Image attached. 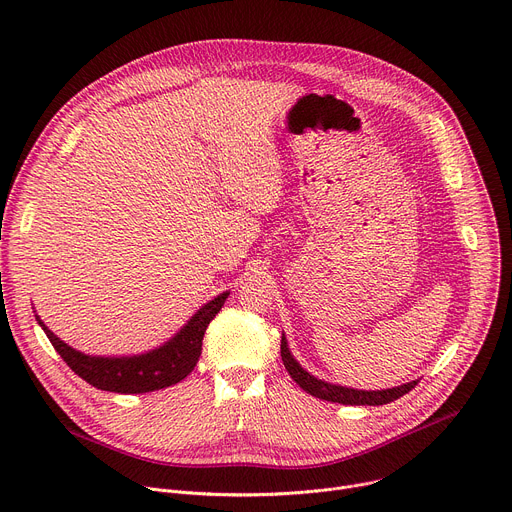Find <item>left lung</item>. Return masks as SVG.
I'll return each instance as SVG.
<instances>
[{
	"mask_svg": "<svg viewBox=\"0 0 512 512\" xmlns=\"http://www.w3.org/2000/svg\"><path fill=\"white\" fill-rule=\"evenodd\" d=\"M281 360L283 367L287 369L289 377L294 379L306 393L330 401V403H342V405H387L391 401H397L399 397L407 395L411 389H415L417 381L395 387V389H387V391H356V389H346V387H338V385H330L324 383L316 377H312L310 373H306L300 364L296 362V358L291 356L285 338H281Z\"/></svg>",
	"mask_w": 512,
	"mask_h": 512,
	"instance_id": "8db88e82",
	"label": "left lung"
}]
</instances>
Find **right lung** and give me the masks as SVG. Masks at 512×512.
Instances as JSON below:
<instances>
[{"label": "right lung", "mask_w": 512, "mask_h": 512, "mask_svg": "<svg viewBox=\"0 0 512 512\" xmlns=\"http://www.w3.org/2000/svg\"><path fill=\"white\" fill-rule=\"evenodd\" d=\"M227 298L229 291L202 306L168 344L139 356L101 358L83 354L66 346L44 326V322L36 320L62 360L89 385L111 393H150L176 385L194 371L202 352L204 332L210 320L221 312Z\"/></svg>", "instance_id": "obj_1"}]
</instances>
